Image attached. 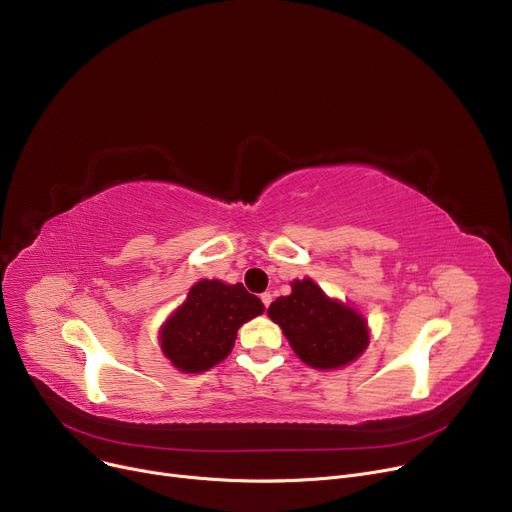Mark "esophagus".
Segmentation results:
<instances>
[{
    "label": "esophagus",
    "mask_w": 512,
    "mask_h": 512,
    "mask_svg": "<svg viewBox=\"0 0 512 512\" xmlns=\"http://www.w3.org/2000/svg\"><path fill=\"white\" fill-rule=\"evenodd\" d=\"M261 303H263L265 307H270V303H272V294H270V292H263V294H261Z\"/></svg>",
    "instance_id": "1"
}]
</instances>
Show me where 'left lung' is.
Here are the masks:
<instances>
[{"instance_id": "left-lung-1", "label": "left lung", "mask_w": 512, "mask_h": 512, "mask_svg": "<svg viewBox=\"0 0 512 512\" xmlns=\"http://www.w3.org/2000/svg\"><path fill=\"white\" fill-rule=\"evenodd\" d=\"M267 315L282 328L299 359L315 369L353 363L369 344L365 317L330 299L311 278L294 280L292 292L276 299Z\"/></svg>"}]
</instances>
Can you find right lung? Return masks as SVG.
<instances>
[{"label": "right lung", "mask_w": 512, "mask_h": 512, "mask_svg": "<svg viewBox=\"0 0 512 512\" xmlns=\"http://www.w3.org/2000/svg\"><path fill=\"white\" fill-rule=\"evenodd\" d=\"M263 313V303L242 284L201 280L159 330L164 355L184 373H201L224 361L236 332Z\"/></svg>", "instance_id": "add662e5"}]
</instances>
